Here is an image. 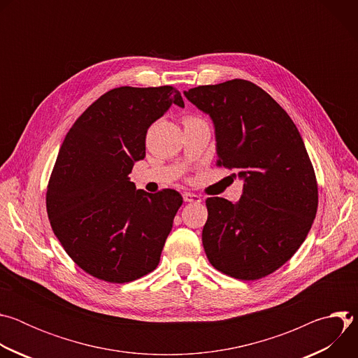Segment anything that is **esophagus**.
I'll list each match as a JSON object with an SVG mask.
<instances>
[{
    "instance_id": "obj_1",
    "label": "esophagus",
    "mask_w": 358,
    "mask_h": 358,
    "mask_svg": "<svg viewBox=\"0 0 358 358\" xmlns=\"http://www.w3.org/2000/svg\"><path fill=\"white\" fill-rule=\"evenodd\" d=\"M182 198L185 202H201L202 201V198L199 195L192 194V192H184Z\"/></svg>"
}]
</instances>
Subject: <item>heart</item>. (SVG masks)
Here are the masks:
<instances>
[{"instance_id":"1","label":"heart","mask_w":358,"mask_h":358,"mask_svg":"<svg viewBox=\"0 0 358 358\" xmlns=\"http://www.w3.org/2000/svg\"><path fill=\"white\" fill-rule=\"evenodd\" d=\"M187 119H188V117H187Z\"/></svg>"}]
</instances>
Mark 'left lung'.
Masks as SVG:
<instances>
[{
    "label": "left lung",
    "instance_id": "8db88e82",
    "mask_svg": "<svg viewBox=\"0 0 358 358\" xmlns=\"http://www.w3.org/2000/svg\"><path fill=\"white\" fill-rule=\"evenodd\" d=\"M215 127L220 167L243 180L238 202L206 201L202 245L211 265L241 280L285 265L308 236L319 203L316 174L289 115L264 89L243 79L184 92Z\"/></svg>",
    "mask_w": 358,
    "mask_h": 358
}]
</instances>
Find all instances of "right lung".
Returning <instances> with one entry per match:
<instances>
[{"instance_id":"obj_1","label":"right lung","mask_w":358,"mask_h":358,"mask_svg":"<svg viewBox=\"0 0 358 358\" xmlns=\"http://www.w3.org/2000/svg\"><path fill=\"white\" fill-rule=\"evenodd\" d=\"M171 105L173 86H122L101 94L68 131L46 189L50 227L72 261L110 283L155 271L182 196L136 189L129 174L145 156L147 129Z\"/></svg>"}]
</instances>
